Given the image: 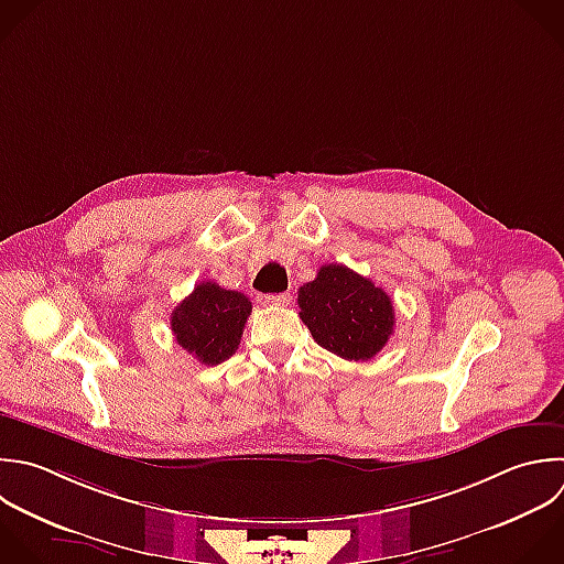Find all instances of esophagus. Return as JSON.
<instances>
[{
    "label": "esophagus",
    "mask_w": 564,
    "mask_h": 564,
    "mask_svg": "<svg viewBox=\"0 0 564 564\" xmlns=\"http://www.w3.org/2000/svg\"><path fill=\"white\" fill-rule=\"evenodd\" d=\"M264 302L271 306H289L291 293H269V295H264Z\"/></svg>",
    "instance_id": "obj_1"
}]
</instances>
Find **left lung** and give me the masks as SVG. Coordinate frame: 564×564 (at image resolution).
Here are the masks:
<instances>
[{
    "instance_id": "obj_1",
    "label": "left lung",
    "mask_w": 564,
    "mask_h": 564,
    "mask_svg": "<svg viewBox=\"0 0 564 564\" xmlns=\"http://www.w3.org/2000/svg\"><path fill=\"white\" fill-rule=\"evenodd\" d=\"M297 304L313 339L348 361L372 359L392 335L390 295L344 264H324L300 286Z\"/></svg>"
}]
</instances>
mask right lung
Segmentation results:
<instances>
[{
	"label": "right lung",
	"instance_id": "1",
	"mask_svg": "<svg viewBox=\"0 0 564 564\" xmlns=\"http://www.w3.org/2000/svg\"><path fill=\"white\" fill-rule=\"evenodd\" d=\"M249 315L251 302L245 293L200 282L172 311L170 326L178 346L200 364L216 366L238 350Z\"/></svg>",
	"mask_w": 564,
	"mask_h": 564
}]
</instances>
